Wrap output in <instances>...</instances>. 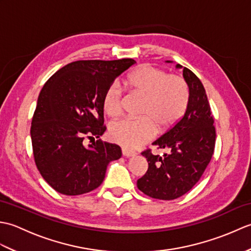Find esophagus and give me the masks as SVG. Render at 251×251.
Returning <instances> with one entry per match:
<instances>
[{
	"label": "esophagus",
	"instance_id": "34e87169",
	"mask_svg": "<svg viewBox=\"0 0 251 251\" xmlns=\"http://www.w3.org/2000/svg\"><path fill=\"white\" fill-rule=\"evenodd\" d=\"M122 153H123V155H124L125 157H130V156H134V155H136V153H135V152L127 150V149H123V150H122Z\"/></svg>",
	"mask_w": 251,
	"mask_h": 251
}]
</instances>
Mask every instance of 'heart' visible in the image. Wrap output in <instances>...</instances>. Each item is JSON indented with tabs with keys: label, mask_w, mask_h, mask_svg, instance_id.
Returning a JSON list of instances; mask_svg holds the SVG:
<instances>
[{
	"label": "heart",
	"mask_w": 251,
	"mask_h": 251,
	"mask_svg": "<svg viewBox=\"0 0 251 251\" xmlns=\"http://www.w3.org/2000/svg\"><path fill=\"white\" fill-rule=\"evenodd\" d=\"M126 83L132 93L143 97L139 110L141 119L114 123L110 126L109 136L122 147L135 150L153 139L156 127L164 131L177 124L189 106L190 88L182 76L150 65L138 67L127 76ZM123 101L120 83H111L102 98L104 112L110 117H119Z\"/></svg>",
	"instance_id": "obj_1"
}]
</instances>
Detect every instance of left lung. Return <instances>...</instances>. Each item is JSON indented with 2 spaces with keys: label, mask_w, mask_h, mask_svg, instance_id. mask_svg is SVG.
<instances>
[{
  "label": "left lung",
  "mask_w": 251,
  "mask_h": 251,
  "mask_svg": "<svg viewBox=\"0 0 251 251\" xmlns=\"http://www.w3.org/2000/svg\"><path fill=\"white\" fill-rule=\"evenodd\" d=\"M182 72L190 88L188 109L177 124L153 142L168 153L154 155L151 149L141 153L149 168L137 186L156 200L172 201L188 193L199 182L215 151L214 115L204 85L190 69L184 67Z\"/></svg>",
  "instance_id": "1"
}]
</instances>
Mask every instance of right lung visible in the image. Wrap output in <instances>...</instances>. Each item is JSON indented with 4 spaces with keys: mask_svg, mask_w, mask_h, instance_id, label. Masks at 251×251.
<instances>
[{
    "mask_svg": "<svg viewBox=\"0 0 251 251\" xmlns=\"http://www.w3.org/2000/svg\"><path fill=\"white\" fill-rule=\"evenodd\" d=\"M134 63L130 58L74 61L44 84L30 132L36 167L55 191L74 196L97 189L108 164L122 156L120 146L100 139L105 131L102 98ZM86 139L92 142L87 147Z\"/></svg>",
    "mask_w": 251,
    "mask_h": 251,
    "instance_id": "right-lung-1",
    "label": "right lung"
}]
</instances>
